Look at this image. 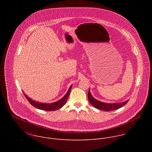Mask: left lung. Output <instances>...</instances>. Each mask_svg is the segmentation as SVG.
Here are the masks:
<instances>
[{
    "mask_svg": "<svg viewBox=\"0 0 152 152\" xmlns=\"http://www.w3.org/2000/svg\"><path fill=\"white\" fill-rule=\"evenodd\" d=\"M88 100H89L90 103L93 106L97 108V109L103 110L105 111H114V110H118L121 107L124 106L129 101V100H127L123 103H111V104L103 103V102H101L94 99L90 93V90H89L88 93Z\"/></svg>",
    "mask_w": 152,
    "mask_h": 152,
    "instance_id": "left-lung-1",
    "label": "left lung"
}]
</instances>
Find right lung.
I'll return each instance as SVG.
<instances>
[{
	"instance_id": "obj_1",
	"label": "right lung",
	"mask_w": 152,
	"mask_h": 152,
	"mask_svg": "<svg viewBox=\"0 0 152 152\" xmlns=\"http://www.w3.org/2000/svg\"><path fill=\"white\" fill-rule=\"evenodd\" d=\"M71 88H72V85L70 86V87L69 88L67 93L66 94L61 100L54 102L53 103H39L36 101H34L32 100H31L30 98H29L25 93L24 95L26 97V98L27 99V100H28V102L34 107H36L39 110H45V111H55V110H58L60 108H61L65 104H66L67 100H68L69 98V96L70 94V92L71 91Z\"/></svg>"
}]
</instances>
